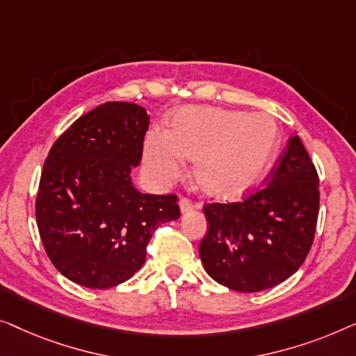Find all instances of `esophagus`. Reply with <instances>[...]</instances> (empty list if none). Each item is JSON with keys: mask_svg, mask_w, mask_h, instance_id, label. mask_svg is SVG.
Segmentation results:
<instances>
[{"mask_svg": "<svg viewBox=\"0 0 356 356\" xmlns=\"http://www.w3.org/2000/svg\"><path fill=\"white\" fill-rule=\"evenodd\" d=\"M179 207H180V213L182 214H188L190 211H193V203L190 202L188 198H180L179 202Z\"/></svg>", "mask_w": 356, "mask_h": 356, "instance_id": "1", "label": "esophagus"}]
</instances>
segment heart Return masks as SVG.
Wrapping results in <instances>:
<instances>
[{
  "label": "heart",
  "mask_w": 356,
  "mask_h": 356,
  "mask_svg": "<svg viewBox=\"0 0 356 356\" xmlns=\"http://www.w3.org/2000/svg\"><path fill=\"white\" fill-rule=\"evenodd\" d=\"M279 145V127L269 114L185 106L172 114L169 130H149L143 158L159 182L179 177L184 158L195 159V179L203 192L229 198L261 182Z\"/></svg>",
  "instance_id": "obj_1"
}]
</instances>
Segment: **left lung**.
Masks as SVG:
<instances>
[{"mask_svg":"<svg viewBox=\"0 0 356 356\" xmlns=\"http://www.w3.org/2000/svg\"><path fill=\"white\" fill-rule=\"evenodd\" d=\"M318 174L300 137L289 140L266 187L242 203L207 204L200 258L216 282L261 292L302 266L316 230Z\"/></svg>","mask_w":356,"mask_h":356,"instance_id":"1","label":"left lung"}]
</instances>
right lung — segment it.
Here are the masks:
<instances>
[{"mask_svg": "<svg viewBox=\"0 0 356 356\" xmlns=\"http://www.w3.org/2000/svg\"><path fill=\"white\" fill-rule=\"evenodd\" d=\"M147 109L108 102L83 114L53 145L37 197L43 247L64 277L109 289L143 266L161 224L180 216L176 195L140 193L132 172L142 159Z\"/></svg>", "mask_w": 356, "mask_h": 356, "instance_id": "right-lung-1", "label": "right lung"}]
</instances>
